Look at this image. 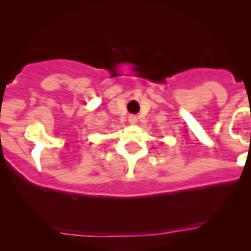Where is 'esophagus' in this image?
I'll use <instances>...</instances> for the list:
<instances>
[{
  "label": "esophagus",
  "mask_w": 251,
  "mask_h": 251,
  "mask_svg": "<svg viewBox=\"0 0 251 251\" xmlns=\"http://www.w3.org/2000/svg\"><path fill=\"white\" fill-rule=\"evenodd\" d=\"M128 121H129V123L132 124L137 123V117L136 115H129V117H128Z\"/></svg>",
  "instance_id": "34e87169"
}]
</instances>
